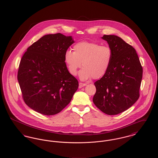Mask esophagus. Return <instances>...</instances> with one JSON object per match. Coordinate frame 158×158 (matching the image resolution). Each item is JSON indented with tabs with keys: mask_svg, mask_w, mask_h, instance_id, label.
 Returning <instances> with one entry per match:
<instances>
[{
	"mask_svg": "<svg viewBox=\"0 0 158 158\" xmlns=\"http://www.w3.org/2000/svg\"><path fill=\"white\" fill-rule=\"evenodd\" d=\"M79 88H81L82 87H84L86 85V83H79Z\"/></svg>",
	"mask_w": 158,
	"mask_h": 158,
	"instance_id": "34e87169",
	"label": "esophagus"
}]
</instances>
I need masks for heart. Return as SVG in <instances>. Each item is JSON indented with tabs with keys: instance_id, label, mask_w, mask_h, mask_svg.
Here are the masks:
<instances>
[{
	"instance_id": "1",
	"label": "heart",
	"mask_w": 158,
	"mask_h": 158,
	"mask_svg": "<svg viewBox=\"0 0 158 158\" xmlns=\"http://www.w3.org/2000/svg\"><path fill=\"white\" fill-rule=\"evenodd\" d=\"M73 50H67L64 59L72 75H76L78 69L82 66L79 72V78L82 81L102 77L107 72L113 60V50L108 45L82 41L73 46Z\"/></svg>"
}]
</instances>
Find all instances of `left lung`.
I'll list each match as a JSON object with an SVG mask.
<instances>
[{"instance_id":"left-lung-1","label":"left lung","mask_w":158,"mask_h":158,"mask_svg":"<svg viewBox=\"0 0 158 158\" xmlns=\"http://www.w3.org/2000/svg\"><path fill=\"white\" fill-rule=\"evenodd\" d=\"M113 50V60L107 72L95 82L93 102L108 115L124 112L139 98L143 69L135 49L114 35L101 37Z\"/></svg>"}]
</instances>
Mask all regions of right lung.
<instances>
[{"label": "right lung", "instance_id": "obj_1", "mask_svg": "<svg viewBox=\"0 0 158 158\" xmlns=\"http://www.w3.org/2000/svg\"><path fill=\"white\" fill-rule=\"evenodd\" d=\"M75 43L72 36L47 34L29 47L21 60L18 81L25 104L35 111L53 115L70 103L79 86L64 59Z\"/></svg>", "mask_w": 158, "mask_h": 158}]
</instances>
